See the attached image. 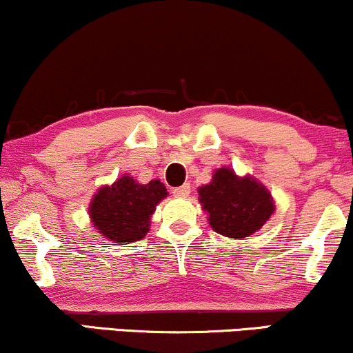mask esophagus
Segmentation results:
<instances>
[{"label": "esophagus", "instance_id": "1", "mask_svg": "<svg viewBox=\"0 0 353 353\" xmlns=\"http://www.w3.org/2000/svg\"><path fill=\"white\" fill-rule=\"evenodd\" d=\"M172 194H174V197H179V199L188 197V195L190 194V185L184 184V185H181V188H176L172 190Z\"/></svg>", "mask_w": 353, "mask_h": 353}]
</instances>
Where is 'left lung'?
I'll list each match as a JSON object with an SVG mask.
<instances>
[{"label":"left lung","instance_id":"8db88e82","mask_svg":"<svg viewBox=\"0 0 353 353\" xmlns=\"http://www.w3.org/2000/svg\"><path fill=\"white\" fill-rule=\"evenodd\" d=\"M197 192L210 227L228 239L253 235L274 212L270 190L252 176L239 177L230 168L217 169L210 184Z\"/></svg>","mask_w":353,"mask_h":353}]
</instances>
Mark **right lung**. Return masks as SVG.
I'll use <instances>...</instances> for the list:
<instances>
[{
  "instance_id": "1",
  "label": "right lung",
  "mask_w": 353,
  "mask_h": 353,
  "mask_svg": "<svg viewBox=\"0 0 353 353\" xmlns=\"http://www.w3.org/2000/svg\"><path fill=\"white\" fill-rule=\"evenodd\" d=\"M164 197H168V190L161 181L139 184L125 174L112 185L97 190L88 214L95 230L110 241H138L150 232L151 215Z\"/></svg>"
}]
</instances>
